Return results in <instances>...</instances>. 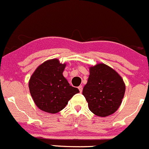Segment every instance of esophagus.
Instances as JSON below:
<instances>
[{
	"instance_id": "34e87169",
	"label": "esophagus",
	"mask_w": 149,
	"mask_h": 149,
	"mask_svg": "<svg viewBox=\"0 0 149 149\" xmlns=\"http://www.w3.org/2000/svg\"><path fill=\"white\" fill-rule=\"evenodd\" d=\"M78 89H79V92H82V89H83V87H82V85H79V86L78 87Z\"/></svg>"
}]
</instances>
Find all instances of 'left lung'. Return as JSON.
<instances>
[{
  "label": "left lung",
  "mask_w": 149,
  "mask_h": 149,
  "mask_svg": "<svg viewBox=\"0 0 149 149\" xmlns=\"http://www.w3.org/2000/svg\"><path fill=\"white\" fill-rule=\"evenodd\" d=\"M125 92V85L118 73L106 64H99L90 68L82 95L93 114L107 117L118 109Z\"/></svg>",
  "instance_id": "8db88e82"
}]
</instances>
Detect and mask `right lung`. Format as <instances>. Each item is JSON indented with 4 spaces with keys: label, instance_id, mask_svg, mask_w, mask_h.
Segmentation results:
<instances>
[{
    "label": "right lung",
    "instance_id": "right-lung-1",
    "mask_svg": "<svg viewBox=\"0 0 149 149\" xmlns=\"http://www.w3.org/2000/svg\"><path fill=\"white\" fill-rule=\"evenodd\" d=\"M66 64L58 59L40 65L29 82V88L37 107L45 112L55 114L62 110L74 94L79 93L63 76Z\"/></svg>",
    "mask_w": 149,
    "mask_h": 149
}]
</instances>
